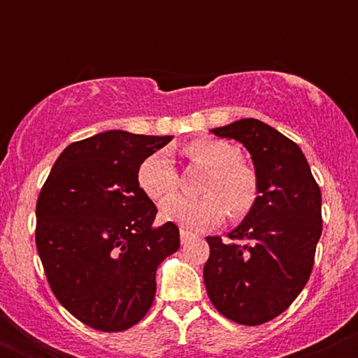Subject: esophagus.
I'll return each mask as SVG.
<instances>
[{"label":"esophagus","mask_w":358,"mask_h":358,"mask_svg":"<svg viewBox=\"0 0 358 358\" xmlns=\"http://www.w3.org/2000/svg\"><path fill=\"white\" fill-rule=\"evenodd\" d=\"M192 237H193L192 232L185 231V229H180V242H182V244H185L188 239H192Z\"/></svg>","instance_id":"34e87169"}]
</instances>
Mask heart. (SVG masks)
<instances>
[{
    "label": "heart",
    "instance_id": "b5f03b06",
    "mask_svg": "<svg viewBox=\"0 0 358 358\" xmlns=\"http://www.w3.org/2000/svg\"><path fill=\"white\" fill-rule=\"evenodd\" d=\"M185 155L195 165L208 170L200 199L171 196L178 188V175L166 151L148 156L138 170V183L150 199L162 200L159 217L185 229H205L220 224L231 213L241 220L257 202L259 182L256 171L241 162V151L231 143L212 138L193 139L185 146Z\"/></svg>",
    "mask_w": 358,
    "mask_h": 358
}]
</instances>
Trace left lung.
<instances>
[{
  "mask_svg": "<svg viewBox=\"0 0 358 358\" xmlns=\"http://www.w3.org/2000/svg\"><path fill=\"white\" fill-rule=\"evenodd\" d=\"M210 133L249 151L259 195L229 234L236 242L207 237L205 287L217 311L254 327L281 315L305 287L322 236V192L301 148L266 122L239 119Z\"/></svg>",
  "mask_w": 358,
  "mask_h": 358,
  "instance_id": "left-lung-1",
  "label": "left lung"
}]
</instances>
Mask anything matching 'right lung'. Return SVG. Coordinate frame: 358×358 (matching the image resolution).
I'll use <instances>...</instances> for the list:
<instances>
[{"label":"right lung","mask_w":358,"mask_h":358,"mask_svg":"<svg viewBox=\"0 0 358 358\" xmlns=\"http://www.w3.org/2000/svg\"><path fill=\"white\" fill-rule=\"evenodd\" d=\"M173 136L104 131L69 145L36 202V249L60 305L94 330L122 331L153 305L156 269L178 250L173 222L138 183L148 156Z\"/></svg>","instance_id":"add662e5"}]
</instances>
